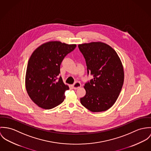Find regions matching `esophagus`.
Wrapping results in <instances>:
<instances>
[{
    "mask_svg": "<svg viewBox=\"0 0 151 151\" xmlns=\"http://www.w3.org/2000/svg\"><path fill=\"white\" fill-rule=\"evenodd\" d=\"M72 86H73V88L74 89L76 90V89H78V88H79V87H81V84L79 82H76L72 85Z\"/></svg>",
    "mask_w": 151,
    "mask_h": 151,
    "instance_id": "34e87169",
    "label": "esophagus"
}]
</instances>
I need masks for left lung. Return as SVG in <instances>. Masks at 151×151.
Masks as SVG:
<instances>
[{
    "label": "left lung",
    "instance_id": "left-lung-1",
    "mask_svg": "<svg viewBox=\"0 0 151 151\" xmlns=\"http://www.w3.org/2000/svg\"><path fill=\"white\" fill-rule=\"evenodd\" d=\"M86 61L87 75L94 78L86 82V95L81 99L82 105L93 112L109 109L116 102L124 82V71L116 53L102 42L79 45Z\"/></svg>",
    "mask_w": 151,
    "mask_h": 151
}]
</instances>
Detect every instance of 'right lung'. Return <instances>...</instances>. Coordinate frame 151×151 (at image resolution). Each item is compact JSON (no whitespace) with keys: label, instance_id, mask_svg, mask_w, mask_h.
<instances>
[{"label":"right lung","instance_id":"right-lung-1","mask_svg":"<svg viewBox=\"0 0 151 151\" xmlns=\"http://www.w3.org/2000/svg\"><path fill=\"white\" fill-rule=\"evenodd\" d=\"M76 45L50 42L37 48L31 55L27 68L25 86L31 99L39 107L50 109L65 99L69 87L64 83L60 65Z\"/></svg>","mask_w":151,"mask_h":151}]
</instances>
